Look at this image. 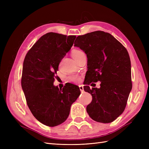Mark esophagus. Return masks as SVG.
Listing matches in <instances>:
<instances>
[{
  "instance_id": "obj_1",
  "label": "esophagus",
  "mask_w": 149,
  "mask_h": 149,
  "mask_svg": "<svg viewBox=\"0 0 149 149\" xmlns=\"http://www.w3.org/2000/svg\"><path fill=\"white\" fill-rule=\"evenodd\" d=\"M79 89H80L81 91V92H84V89H83V85H79Z\"/></svg>"
}]
</instances>
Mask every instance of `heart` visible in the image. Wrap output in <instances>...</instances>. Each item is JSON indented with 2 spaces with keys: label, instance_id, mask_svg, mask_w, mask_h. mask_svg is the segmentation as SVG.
<instances>
[{
  "label": "heart",
  "instance_id": "obj_1",
  "mask_svg": "<svg viewBox=\"0 0 149 149\" xmlns=\"http://www.w3.org/2000/svg\"><path fill=\"white\" fill-rule=\"evenodd\" d=\"M82 53H83L82 51L79 50V49H75V50H74L73 52H72L71 54H72V56H73L75 60L76 58H77L80 55H81ZM68 79L71 82H76L79 79V76L76 74H72L69 76Z\"/></svg>",
  "mask_w": 149,
  "mask_h": 149
}]
</instances>
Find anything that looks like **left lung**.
Wrapping results in <instances>:
<instances>
[{
    "label": "left lung",
    "mask_w": 149,
    "mask_h": 149,
    "mask_svg": "<svg viewBox=\"0 0 149 149\" xmlns=\"http://www.w3.org/2000/svg\"><path fill=\"white\" fill-rule=\"evenodd\" d=\"M86 54L88 71L84 89L93 100L86 107L92 119L110 123L124 112L132 89L131 64L126 48L110 33L95 31L79 35L74 42ZM101 81L100 88L88 86Z\"/></svg>",
    "instance_id": "left-lung-1"
}]
</instances>
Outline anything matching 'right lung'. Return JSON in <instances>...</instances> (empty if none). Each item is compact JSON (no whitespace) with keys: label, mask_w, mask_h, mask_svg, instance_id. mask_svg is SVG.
Returning a JSON list of instances; mask_svg holds the SVG:
<instances>
[{"label":"right lung","mask_w":149,"mask_h":149,"mask_svg":"<svg viewBox=\"0 0 149 149\" xmlns=\"http://www.w3.org/2000/svg\"><path fill=\"white\" fill-rule=\"evenodd\" d=\"M75 35L49 32L43 35L25 57L21 79L26 104L35 118L54 127L62 124L81 94L78 86L53 85L58 65L73 46Z\"/></svg>","instance_id":"1"}]
</instances>
